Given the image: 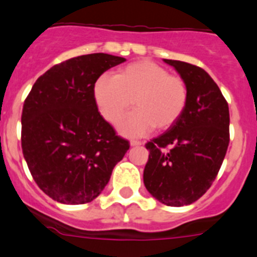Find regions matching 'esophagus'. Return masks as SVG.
I'll use <instances>...</instances> for the list:
<instances>
[{"label":"esophagus","mask_w":257,"mask_h":257,"mask_svg":"<svg viewBox=\"0 0 257 257\" xmlns=\"http://www.w3.org/2000/svg\"><path fill=\"white\" fill-rule=\"evenodd\" d=\"M142 144H144V142L137 141V140H131V142H130V145H131V146H140V145H142Z\"/></svg>","instance_id":"esophagus-1"}]
</instances>
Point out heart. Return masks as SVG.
<instances>
[{"instance_id": "1", "label": "heart", "mask_w": 257, "mask_h": 257, "mask_svg": "<svg viewBox=\"0 0 257 257\" xmlns=\"http://www.w3.org/2000/svg\"><path fill=\"white\" fill-rule=\"evenodd\" d=\"M93 98L107 122L117 123L130 106L136 110L120 123L121 134L142 136L156 128L172 127L186 108L189 90L184 78L164 66L140 60L118 68L113 77L101 75L93 85Z\"/></svg>"}]
</instances>
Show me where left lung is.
Here are the masks:
<instances>
[{
    "label": "left lung",
    "instance_id": "8db88e82",
    "mask_svg": "<svg viewBox=\"0 0 257 257\" xmlns=\"http://www.w3.org/2000/svg\"><path fill=\"white\" fill-rule=\"evenodd\" d=\"M164 61L184 78L189 100L179 121L145 145L150 154L144 184L160 202L180 207L199 200L215 181L230 142V113L206 71L182 61Z\"/></svg>",
    "mask_w": 257,
    "mask_h": 257
}]
</instances>
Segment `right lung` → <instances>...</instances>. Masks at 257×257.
Here are the masks:
<instances>
[{"mask_svg":"<svg viewBox=\"0 0 257 257\" xmlns=\"http://www.w3.org/2000/svg\"><path fill=\"white\" fill-rule=\"evenodd\" d=\"M123 61L107 53L63 61L37 78L25 100L22 152L35 182L55 201H92L130 149L93 98L96 80Z\"/></svg>","mask_w":257,"mask_h":257,"instance_id":"add662e5","label":"right lung"}]
</instances>
